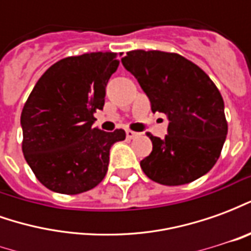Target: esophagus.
<instances>
[{
	"instance_id": "34e87169",
	"label": "esophagus",
	"mask_w": 251,
	"mask_h": 251,
	"mask_svg": "<svg viewBox=\"0 0 251 251\" xmlns=\"http://www.w3.org/2000/svg\"><path fill=\"white\" fill-rule=\"evenodd\" d=\"M138 136V133H136V131H133V130H126V137L129 138V140H133V138H136V137Z\"/></svg>"
}]
</instances>
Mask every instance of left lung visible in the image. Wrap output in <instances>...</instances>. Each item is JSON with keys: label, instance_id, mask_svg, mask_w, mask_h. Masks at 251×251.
Masks as SVG:
<instances>
[{"label": "left lung", "instance_id": "8db88e82", "mask_svg": "<svg viewBox=\"0 0 251 251\" xmlns=\"http://www.w3.org/2000/svg\"><path fill=\"white\" fill-rule=\"evenodd\" d=\"M151 100L153 113L169 120L168 134H152L144 174L163 185H183L210 171L227 136L225 103L219 90L200 67L179 53L136 50L122 57Z\"/></svg>", "mask_w": 251, "mask_h": 251}]
</instances>
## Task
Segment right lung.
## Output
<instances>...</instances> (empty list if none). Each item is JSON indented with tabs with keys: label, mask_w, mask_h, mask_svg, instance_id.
Returning a JSON list of instances; mask_svg holds the SVG:
<instances>
[{
	"label": "right lung",
	"mask_w": 251,
	"mask_h": 251,
	"mask_svg": "<svg viewBox=\"0 0 251 251\" xmlns=\"http://www.w3.org/2000/svg\"><path fill=\"white\" fill-rule=\"evenodd\" d=\"M117 57L91 52L62 59L41 75L25 102L23 153L37 180L53 192L76 195L97 187L107 172L110 148L125 140L122 129L93 127Z\"/></svg>",
	"instance_id": "obj_1"
}]
</instances>
